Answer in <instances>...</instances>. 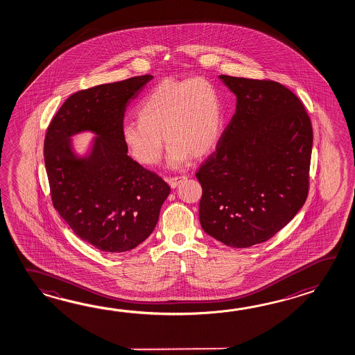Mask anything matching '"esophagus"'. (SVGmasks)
Wrapping results in <instances>:
<instances>
[{"label":"esophagus","instance_id":"34e87169","mask_svg":"<svg viewBox=\"0 0 355 355\" xmlns=\"http://www.w3.org/2000/svg\"><path fill=\"white\" fill-rule=\"evenodd\" d=\"M187 177L186 175H177V177H171V178H168L166 181H168V184L172 187V189H175V187H178V184L181 183V182L184 181Z\"/></svg>","mask_w":355,"mask_h":355}]
</instances>
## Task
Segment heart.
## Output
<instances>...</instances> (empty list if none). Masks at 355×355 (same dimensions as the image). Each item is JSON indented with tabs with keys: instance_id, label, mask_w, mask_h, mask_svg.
<instances>
[{
	"instance_id": "obj_1",
	"label": "heart",
	"mask_w": 355,
	"mask_h": 355,
	"mask_svg": "<svg viewBox=\"0 0 355 355\" xmlns=\"http://www.w3.org/2000/svg\"><path fill=\"white\" fill-rule=\"evenodd\" d=\"M138 121L123 123V144L134 159L154 166L163 154L168 164L180 166L193 157H203L216 146L224 126V102L216 83L205 77L166 78L139 102Z\"/></svg>"
}]
</instances>
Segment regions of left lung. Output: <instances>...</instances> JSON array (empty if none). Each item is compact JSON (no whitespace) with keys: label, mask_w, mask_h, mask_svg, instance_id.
<instances>
[{"label":"left lung","mask_w":355,"mask_h":355,"mask_svg":"<svg viewBox=\"0 0 355 355\" xmlns=\"http://www.w3.org/2000/svg\"><path fill=\"white\" fill-rule=\"evenodd\" d=\"M236 96L232 121L196 173L203 232L232 248L267 241L309 192L312 126L296 94L275 80L221 74Z\"/></svg>","instance_id":"left-lung-1"}]
</instances>
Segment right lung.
<instances>
[{"mask_svg": "<svg viewBox=\"0 0 355 355\" xmlns=\"http://www.w3.org/2000/svg\"><path fill=\"white\" fill-rule=\"evenodd\" d=\"M154 77L106 83L72 94L53 117L44 159L55 210L73 232L110 254L141 244L159 218L171 187L128 155L121 137L126 107ZM95 135L80 155L71 137Z\"/></svg>", "mask_w": 355, "mask_h": 355, "instance_id": "add662e5", "label": "right lung"}]
</instances>
